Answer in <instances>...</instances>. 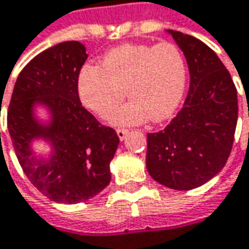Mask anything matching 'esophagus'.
I'll list each match as a JSON object with an SVG mask.
<instances>
[{"label": "esophagus", "mask_w": 249, "mask_h": 249, "mask_svg": "<svg viewBox=\"0 0 249 249\" xmlns=\"http://www.w3.org/2000/svg\"><path fill=\"white\" fill-rule=\"evenodd\" d=\"M126 134H128V129H123V128H118V129H117V135H118V138H120L121 141L125 140Z\"/></svg>", "instance_id": "1"}]
</instances>
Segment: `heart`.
I'll use <instances>...</instances> for the list:
<instances>
[{"mask_svg":"<svg viewBox=\"0 0 249 249\" xmlns=\"http://www.w3.org/2000/svg\"><path fill=\"white\" fill-rule=\"evenodd\" d=\"M187 61L181 50L171 44H125L108 51L101 67L85 64L77 77L81 104L105 118L124 100L131 101L111 118L115 125L155 123L170 118L185 92Z\"/></svg>","mask_w":249,"mask_h":249,"instance_id":"b5f03b06","label":"heart"}]
</instances>
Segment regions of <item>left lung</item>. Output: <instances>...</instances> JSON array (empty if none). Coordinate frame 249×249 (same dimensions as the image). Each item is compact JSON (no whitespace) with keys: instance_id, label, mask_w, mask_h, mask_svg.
Returning <instances> with one entry per match:
<instances>
[{"instance_id":"8db88e82","label":"left lung","mask_w":249,"mask_h":249,"mask_svg":"<svg viewBox=\"0 0 249 249\" xmlns=\"http://www.w3.org/2000/svg\"><path fill=\"white\" fill-rule=\"evenodd\" d=\"M187 58L190 91L182 109L147 135V170L160 184L187 191L224 168L234 144L237 88L214 51L198 38L168 30Z\"/></svg>"}]
</instances>
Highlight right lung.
<instances>
[{"label":"right lung","mask_w":249,"mask_h":249,"mask_svg":"<svg viewBox=\"0 0 249 249\" xmlns=\"http://www.w3.org/2000/svg\"><path fill=\"white\" fill-rule=\"evenodd\" d=\"M87 58L78 41L38 54L19 72L7 114L21 168L38 191L61 204L87 201L109 184V162L120 144L117 132L100 124L79 101L77 77ZM38 103L52 114L48 124L35 118ZM38 138L53 147L48 159L34 155L31 142Z\"/></svg>","instance_id":"add662e5"}]
</instances>
